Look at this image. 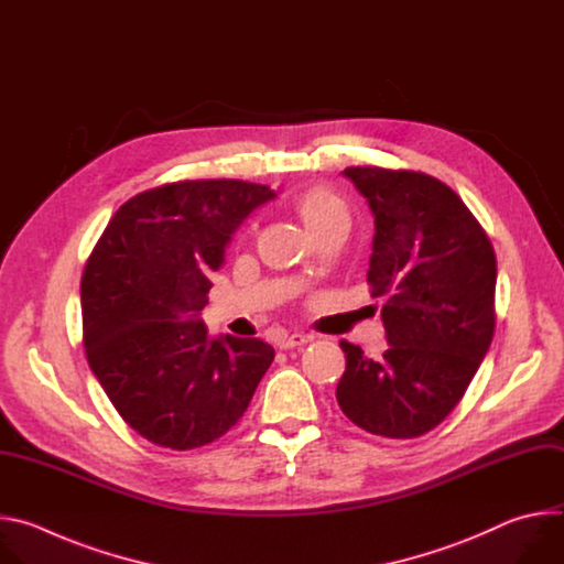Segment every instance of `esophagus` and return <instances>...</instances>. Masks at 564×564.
Listing matches in <instances>:
<instances>
[{
    "mask_svg": "<svg viewBox=\"0 0 564 564\" xmlns=\"http://www.w3.org/2000/svg\"><path fill=\"white\" fill-rule=\"evenodd\" d=\"M312 337L310 335H303V333H292V335H285V337H279L276 339V346L281 350H292V348H299V346H305Z\"/></svg>",
    "mask_w": 564,
    "mask_h": 564,
    "instance_id": "1",
    "label": "esophagus"
}]
</instances>
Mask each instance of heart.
I'll list each match as a JSON object with an SVG mask.
<instances>
[{
    "instance_id": "obj_1",
    "label": "heart",
    "mask_w": 564,
    "mask_h": 564,
    "mask_svg": "<svg viewBox=\"0 0 564 564\" xmlns=\"http://www.w3.org/2000/svg\"><path fill=\"white\" fill-rule=\"evenodd\" d=\"M294 209L310 234H316L318 229L337 223L348 225L350 220L346 203L326 187H310L301 192L294 200Z\"/></svg>"
}]
</instances>
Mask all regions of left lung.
<instances>
[{"label":"left lung","mask_w":564,"mask_h":564,"mask_svg":"<svg viewBox=\"0 0 564 564\" xmlns=\"http://www.w3.org/2000/svg\"><path fill=\"white\" fill-rule=\"evenodd\" d=\"M344 176L375 216L368 283L383 296L388 348L368 359L341 341L337 383L359 429L411 440L435 429L462 399L496 328V252L462 198L433 176L348 167Z\"/></svg>","instance_id":"left-lung-1"}]
</instances>
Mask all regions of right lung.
<instances>
[{"label": "right lung", "instance_id": "obj_1", "mask_svg": "<svg viewBox=\"0 0 564 564\" xmlns=\"http://www.w3.org/2000/svg\"><path fill=\"white\" fill-rule=\"evenodd\" d=\"M272 198L265 185L227 178L155 187L113 214L89 257L87 359L151 444L189 451L225 435L274 359L270 344L212 337L200 318L234 231Z\"/></svg>", "mask_w": 564, "mask_h": 564}]
</instances>
